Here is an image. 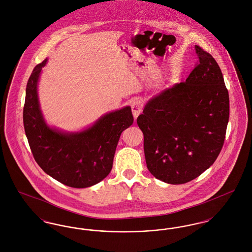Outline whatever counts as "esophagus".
<instances>
[{"instance_id":"1","label":"esophagus","mask_w":252,"mask_h":252,"mask_svg":"<svg viewBox=\"0 0 252 252\" xmlns=\"http://www.w3.org/2000/svg\"><path fill=\"white\" fill-rule=\"evenodd\" d=\"M132 113L134 118L136 119L143 111V104L139 100H134L131 102Z\"/></svg>"}]
</instances>
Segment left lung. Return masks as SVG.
I'll return each mask as SVG.
<instances>
[{
  "mask_svg": "<svg viewBox=\"0 0 252 252\" xmlns=\"http://www.w3.org/2000/svg\"><path fill=\"white\" fill-rule=\"evenodd\" d=\"M194 48L198 64L186 81L149 99L137 118L147 168L169 184L189 182L213 165L228 126L229 98L222 72L212 55Z\"/></svg>",
  "mask_w": 252,
  "mask_h": 252,
  "instance_id": "left-lung-1",
  "label": "left lung"
}]
</instances>
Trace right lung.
<instances>
[{
  "mask_svg": "<svg viewBox=\"0 0 252 252\" xmlns=\"http://www.w3.org/2000/svg\"><path fill=\"white\" fill-rule=\"evenodd\" d=\"M47 61L36 65L26 86L24 126L28 143L36 163L50 177L72 188L91 187L111 171L121 133L133 124L131 108L106 113L80 131L50 126L37 95L39 76Z\"/></svg>",
  "mask_w": 252,
  "mask_h": 252,
  "instance_id": "add662e5",
  "label": "right lung"
}]
</instances>
